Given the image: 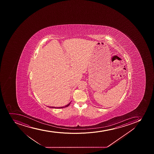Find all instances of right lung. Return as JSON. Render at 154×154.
<instances>
[{
  "label": "right lung",
  "mask_w": 154,
  "mask_h": 154,
  "mask_svg": "<svg viewBox=\"0 0 154 154\" xmlns=\"http://www.w3.org/2000/svg\"><path fill=\"white\" fill-rule=\"evenodd\" d=\"M71 102H70L67 105H65V106H62V107H53V106H50L49 107L50 108H65V107H66L68 106L69 105H70V103H71Z\"/></svg>",
  "instance_id": "add662e5"
}]
</instances>
